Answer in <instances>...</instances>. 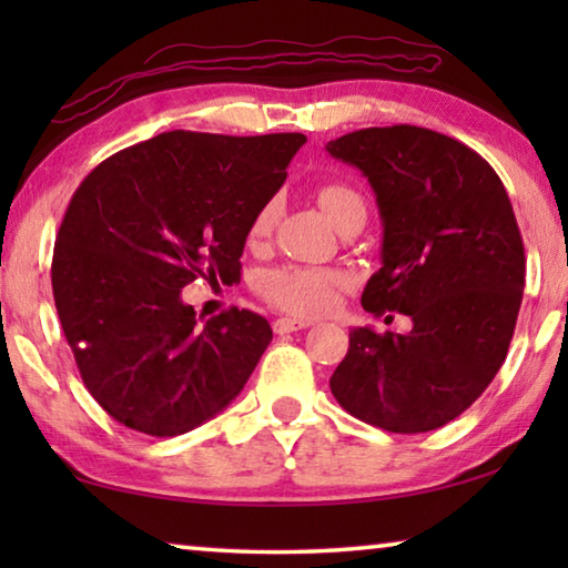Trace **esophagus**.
Instances as JSON below:
<instances>
[{
	"label": "esophagus",
	"mask_w": 568,
	"mask_h": 568,
	"mask_svg": "<svg viewBox=\"0 0 568 568\" xmlns=\"http://www.w3.org/2000/svg\"><path fill=\"white\" fill-rule=\"evenodd\" d=\"M311 325V321H301V318H277L273 323V331L277 335H285V333H295V331H303Z\"/></svg>",
	"instance_id": "1"
}]
</instances>
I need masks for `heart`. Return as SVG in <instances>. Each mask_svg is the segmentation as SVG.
Returning a JSON list of instances; mask_svg holds the SVG:
<instances>
[{
    "label": "heart",
    "instance_id": "heart-1",
    "mask_svg": "<svg viewBox=\"0 0 568 568\" xmlns=\"http://www.w3.org/2000/svg\"><path fill=\"white\" fill-rule=\"evenodd\" d=\"M318 203L325 210V215L333 220V225L338 223L345 213H351V210H365L361 192L338 180L323 182L318 187ZM273 223H275V200H267V203L255 213L253 223H250V230H247L250 243H261V240L271 233ZM341 285H343L341 273L325 271V267H303V265L275 267V271L265 273L261 277V293L267 303H273L285 313L303 315V318H311V315H321L325 311H331L335 301H338Z\"/></svg>",
    "mask_w": 568,
    "mask_h": 568
}]
</instances>
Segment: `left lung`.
<instances>
[{"instance_id": "8db88e82", "label": "left lung", "mask_w": 568, "mask_h": 568, "mask_svg": "<svg viewBox=\"0 0 568 568\" xmlns=\"http://www.w3.org/2000/svg\"><path fill=\"white\" fill-rule=\"evenodd\" d=\"M325 150L378 200L383 267L363 307L413 321L406 335L353 328L333 396L390 434L446 426L488 388L514 338L526 257L508 192L478 152L413 124L355 130Z\"/></svg>"}]
</instances>
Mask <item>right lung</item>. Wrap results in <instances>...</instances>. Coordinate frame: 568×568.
Listing matches in <instances>:
<instances>
[{
  "label": "right lung",
  "instance_id": "1",
  "mask_svg": "<svg viewBox=\"0 0 568 568\" xmlns=\"http://www.w3.org/2000/svg\"><path fill=\"white\" fill-rule=\"evenodd\" d=\"M303 142L162 132L74 190L52 255L54 305L82 383L122 426L187 434L243 390L271 323L237 307L200 323L180 291L240 281L250 223Z\"/></svg>",
  "mask_w": 568,
  "mask_h": 568
}]
</instances>
